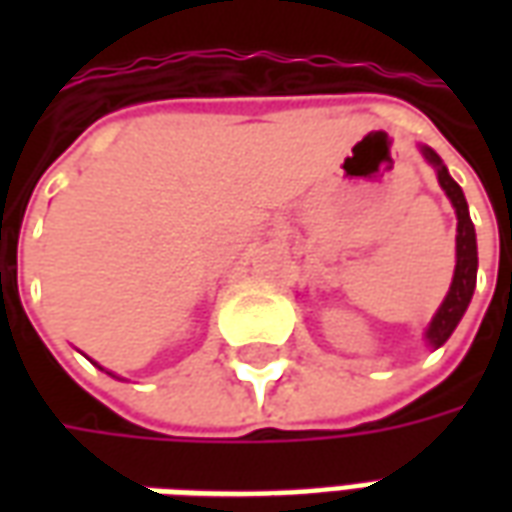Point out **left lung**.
Instances as JSON below:
<instances>
[{"label":"left lung","mask_w":512,"mask_h":512,"mask_svg":"<svg viewBox=\"0 0 512 512\" xmlns=\"http://www.w3.org/2000/svg\"><path fill=\"white\" fill-rule=\"evenodd\" d=\"M422 153L436 167L441 189L447 191V197H450L452 205H455V213H458V238H455L458 241V263H455V277H452L447 299L441 301L439 312L430 321L428 329V343L439 348V345L450 340V334L455 332V326H458L463 312L469 307V301H472L474 282H477V238H474V224L469 219V208H466V197H463L461 186L450 178L447 167L441 164V158L430 147H422Z\"/></svg>","instance_id":"1"}]
</instances>
